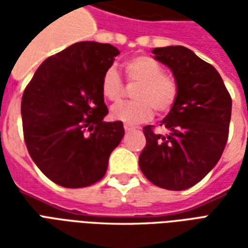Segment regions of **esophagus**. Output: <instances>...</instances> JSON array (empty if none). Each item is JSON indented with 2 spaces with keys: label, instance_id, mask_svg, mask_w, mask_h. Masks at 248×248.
I'll return each mask as SVG.
<instances>
[{
  "label": "esophagus",
  "instance_id": "esophagus-1",
  "mask_svg": "<svg viewBox=\"0 0 248 248\" xmlns=\"http://www.w3.org/2000/svg\"><path fill=\"white\" fill-rule=\"evenodd\" d=\"M124 129L126 133H129V131H133V130H135V127L134 126H131V124H124Z\"/></svg>",
  "mask_w": 248,
  "mask_h": 248
}]
</instances>
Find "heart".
Masks as SVG:
<instances>
[{"mask_svg":"<svg viewBox=\"0 0 248 248\" xmlns=\"http://www.w3.org/2000/svg\"><path fill=\"white\" fill-rule=\"evenodd\" d=\"M124 71L130 83H137L133 98L111 108L114 121L137 124L151 118L155 108L158 114H166L175 105L179 93L177 79L163 73V67L150 56H137L124 62ZM102 95L110 102H118L124 94L122 78L114 67H108L101 78Z\"/></svg>","mask_w":248,"mask_h":248,"instance_id":"1","label":"heart"}]
</instances>
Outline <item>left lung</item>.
I'll use <instances>...</instances> for the list:
<instances>
[{"label":"left lung","mask_w":248,"mask_h":248,"mask_svg":"<svg viewBox=\"0 0 248 248\" xmlns=\"http://www.w3.org/2000/svg\"><path fill=\"white\" fill-rule=\"evenodd\" d=\"M156 61L169 66L179 93L158 134L143 127L146 146L140 155V171L155 186L181 191L197 185L222 156L229 138L231 97L213 65L185 46L155 47Z\"/></svg>","instance_id":"8db88e82"}]
</instances>
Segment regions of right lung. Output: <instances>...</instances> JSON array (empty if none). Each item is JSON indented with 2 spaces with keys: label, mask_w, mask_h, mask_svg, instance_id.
<instances>
[{
  "label": "right lung",
  "mask_w": 248,
  "mask_h": 248,
  "mask_svg": "<svg viewBox=\"0 0 248 248\" xmlns=\"http://www.w3.org/2000/svg\"><path fill=\"white\" fill-rule=\"evenodd\" d=\"M119 50L77 42L41 63L21 102L24 138L31 159L67 188L92 186L106 174L108 156L124 138V124L108 113L101 78Z\"/></svg>",
  "instance_id": "right-lung-1"
}]
</instances>
